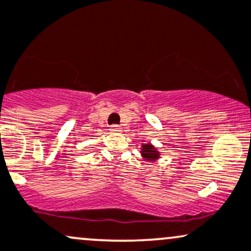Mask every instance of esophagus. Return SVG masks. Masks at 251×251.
Returning a JSON list of instances; mask_svg holds the SVG:
<instances>
[{
	"instance_id": "obj_1",
	"label": "esophagus",
	"mask_w": 251,
	"mask_h": 251,
	"mask_svg": "<svg viewBox=\"0 0 251 251\" xmlns=\"http://www.w3.org/2000/svg\"><path fill=\"white\" fill-rule=\"evenodd\" d=\"M109 130H111V132H120L121 131V128H120V126L119 125H112L111 127H109Z\"/></svg>"
}]
</instances>
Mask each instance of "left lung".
Returning a JSON list of instances; mask_svg holds the SVG:
<instances>
[{
	"instance_id": "obj_1",
	"label": "left lung",
	"mask_w": 251,
	"mask_h": 251,
	"mask_svg": "<svg viewBox=\"0 0 251 251\" xmlns=\"http://www.w3.org/2000/svg\"><path fill=\"white\" fill-rule=\"evenodd\" d=\"M142 156L148 161H155L159 157V152L151 144H144L142 147Z\"/></svg>"
}]
</instances>
